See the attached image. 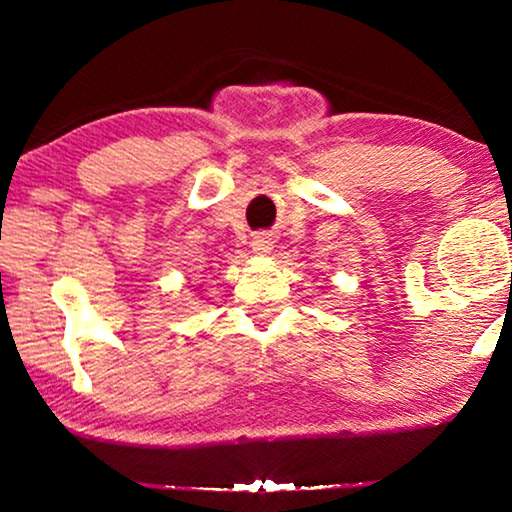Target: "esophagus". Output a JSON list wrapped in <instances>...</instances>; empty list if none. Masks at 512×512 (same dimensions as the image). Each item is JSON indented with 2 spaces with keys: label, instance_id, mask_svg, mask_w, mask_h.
I'll return each instance as SVG.
<instances>
[{
  "label": "esophagus",
  "instance_id": "esophagus-1",
  "mask_svg": "<svg viewBox=\"0 0 512 512\" xmlns=\"http://www.w3.org/2000/svg\"><path fill=\"white\" fill-rule=\"evenodd\" d=\"M251 247H254L256 254H268V251L272 249V242H270L268 235L261 233V235L254 237V242H251Z\"/></svg>",
  "mask_w": 512,
  "mask_h": 512
}]
</instances>
